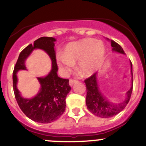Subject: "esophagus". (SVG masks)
Wrapping results in <instances>:
<instances>
[{"label": "esophagus", "instance_id": "esophagus-1", "mask_svg": "<svg viewBox=\"0 0 146 146\" xmlns=\"http://www.w3.org/2000/svg\"><path fill=\"white\" fill-rule=\"evenodd\" d=\"M77 82H78L77 80H75V79H70V81H69V85H70V86H73V84L77 83Z\"/></svg>", "mask_w": 146, "mask_h": 146}]
</instances>
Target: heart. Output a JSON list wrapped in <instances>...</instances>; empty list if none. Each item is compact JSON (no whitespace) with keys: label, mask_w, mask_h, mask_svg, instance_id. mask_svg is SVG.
<instances>
[{"label":"heart","mask_w":146,"mask_h":146,"mask_svg":"<svg viewBox=\"0 0 146 146\" xmlns=\"http://www.w3.org/2000/svg\"><path fill=\"white\" fill-rule=\"evenodd\" d=\"M106 48L102 40L85 38L68 43L63 53L56 55V61L67 75L78 62L77 68L82 76H90L98 70L104 59Z\"/></svg>","instance_id":"heart-1"}]
</instances>
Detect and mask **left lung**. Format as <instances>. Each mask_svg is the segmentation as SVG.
Segmentation results:
<instances>
[{"mask_svg":"<svg viewBox=\"0 0 146 146\" xmlns=\"http://www.w3.org/2000/svg\"><path fill=\"white\" fill-rule=\"evenodd\" d=\"M111 46H112L113 51L118 52L119 53L125 54V52L123 50L122 47L114 40H111ZM131 75H132V86L131 89L127 92L126 98L123 102L120 103H113L108 100L106 97L100 93V89L97 83L96 80V75L97 73H95L90 77L84 80L86 86V103L88 111H90L93 114L96 116L100 118H111L119 113L122 111L126 105L129 102L131 98V93L133 91V68L132 63L131 61Z\"/></svg>","mask_w":146,"mask_h":146,"instance_id":"8db88e82","label":"left lung"}]
</instances>
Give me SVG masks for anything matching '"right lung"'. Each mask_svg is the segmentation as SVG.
Returning <instances> with one entry per match:
<instances>
[{
	"label": "right lung",
	"instance_id": "1",
	"mask_svg": "<svg viewBox=\"0 0 146 146\" xmlns=\"http://www.w3.org/2000/svg\"><path fill=\"white\" fill-rule=\"evenodd\" d=\"M56 39L52 37H41L35 40L33 45L30 44L20 53L13 73V86L15 99L21 111L33 121L41 123H49L56 121L63 114L66 110V98L70 92L68 79L58 76L54 46ZM35 49L46 51L52 61V69L48 76L38 78L41 89L33 99H24L17 88L16 73L20 70H26L25 61Z\"/></svg>",
	"mask_w": 146,
	"mask_h": 146
}]
</instances>
